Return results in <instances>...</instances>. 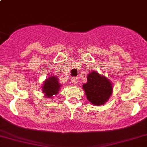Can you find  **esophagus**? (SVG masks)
I'll use <instances>...</instances> for the list:
<instances>
[{
    "mask_svg": "<svg viewBox=\"0 0 147 147\" xmlns=\"http://www.w3.org/2000/svg\"><path fill=\"white\" fill-rule=\"evenodd\" d=\"M77 81H78L77 77H72V80H71V82H72V83L73 84H76L77 83Z\"/></svg>",
    "mask_w": 147,
    "mask_h": 147,
    "instance_id": "esophagus-1",
    "label": "esophagus"
}]
</instances>
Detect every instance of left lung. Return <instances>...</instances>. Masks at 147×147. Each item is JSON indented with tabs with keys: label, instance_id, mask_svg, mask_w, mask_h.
<instances>
[{
	"label": "left lung",
	"instance_id": "8db88e82",
	"mask_svg": "<svg viewBox=\"0 0 147 147\" xmlns=\"http://www.w3.org/2000/svg\"><path fill=\"white\" fill-rule=\"evenodd\" d=\"M82 88L88 100L97 106L102 105L107 102L113 91L111 82L96 71H93L87 75V82L84 84Z\"/></svg>",
	"mask_w": 147,
	"mask_h": 147
}]
</instances>
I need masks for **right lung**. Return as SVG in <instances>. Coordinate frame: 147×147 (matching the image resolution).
<instances>
[{"mask_svg":"<svg viewBox=\"0 0 147 147\" xmlns=\"http://www.w3.org/2000/svg\"><path fill=\"white\" fill-rule=\"evenodd\" d=\"M61 85L59 84V79L56 76H51L46 79L42 86L43 93L47 98H49L59 93Z\"/></svg>","mask_w":147,"mask_h":147,"instance_id":"add662e5","label":"right lung"}]
</instances>
